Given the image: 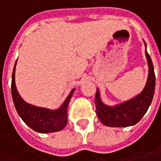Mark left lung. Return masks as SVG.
<instances>
[{
	"instance_id": "1",
	"label": "left lung",
	"mask_w": 161,
	"mask_h": 161,
	"mask_svg": "<svg viewBox=\"0 0 161 161\" xmlns=\"http://www.w3.org/2000/svg\"><path fill=\"white\" fill-rule=\"evenodd\" d=\"M144 44L149 73L145 86L139 94L124 103L108 106L103 103L97 88L95 95L96 114L103 125L112 127H126L136 125L150 107L155 91V74L152 58L147 53L145 42Z\"/></svg>"
}]
</instances>
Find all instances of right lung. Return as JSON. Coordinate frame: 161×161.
<instances>
[{
  "instance_id": "right-lung-1",
  "label": "right lung",
  "mask_w": 161,
  "mask_h": 161,
  "mask_svg": "<svg viewBox=\"0 0 161 161\" xmlns=\"http://www.w3.org/2000/svg\"><path fill=\"white\" fill-rule=\"evenodd\" d=\"M16 65L17 61L12 72L11 93L15 108L20 118L30 128L38 133L46 134L62 130L68 123V106L75 92V88L70 92L62 105L57 109L34 106L30 103H25L17 90L15 85Z\"/></svg>"
}]
</instances>
